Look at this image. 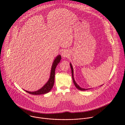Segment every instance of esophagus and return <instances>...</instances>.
<instances>
[{
  "mask_svg": "<svg viewBox=\"0 0 125 125\" xmlns=\"http://www.w3.org/2000/svg\"><path fill=\"white\" fill-rule=\"evenodd\" d=\"M62 56L63 57L66 58V57H68L69 56V53L66 50L64 51L62 53Z\"/></svg>",
  "mask_w": 125,
  "mask_h": 125,
  "instance_id": "34e87169",
  "label": "esophagus"
}]
</instances>
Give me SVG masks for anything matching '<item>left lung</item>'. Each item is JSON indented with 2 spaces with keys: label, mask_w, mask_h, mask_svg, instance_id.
Masks as SVG:
<instances>
[{
  "label": "left lung",
  "mask_w": 125,
  "mask_h": 125,
  "mask_svg": "<svg viewBox=\"0 0 125 125\" xmlns=\"http://www.w3.org/2000/svg\"><path fill=\"white\" fill-rule=\"evenodd\" d=\"M70 66H71V71H72V79H73V83L75 85V86L77 87V88H78V90H80V91H86V90H90V88L89 89H85V88H82L79 85H78V84L76 83V82H75V80H74V76H73V67L72 66V65H71V64L70 63Z\"/></svg>",
  "instance_id": "8db88e82"
}]
</instances>
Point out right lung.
Segmentation results:
<instances>
[{
  "label": "right lung",
  "mask_w": 125,
  "mask_h": 125,
  "mask_svg": "<svg viewBox=\"0 0 125 125\" xmlns=\"http://www.w3.org/2000/svg\"><path fill=\"white\" fill-rule=\"evenodd\" d=\"M61 59V56L60 55H58L55 59L54 60V62L53 63L52 68H51V73H50V78L48 80V81L47 82V83L40 90L35 91V92H28L27 91H25L26 92L28 93L31 94H33V95H40V94H45L46 93H48L49 92L51 89L52 88L53 85H54V79H55V68L58 63L60 62Z\"/></svg>",
  "instance_id": "right-lung-1"
}]
</instances>
